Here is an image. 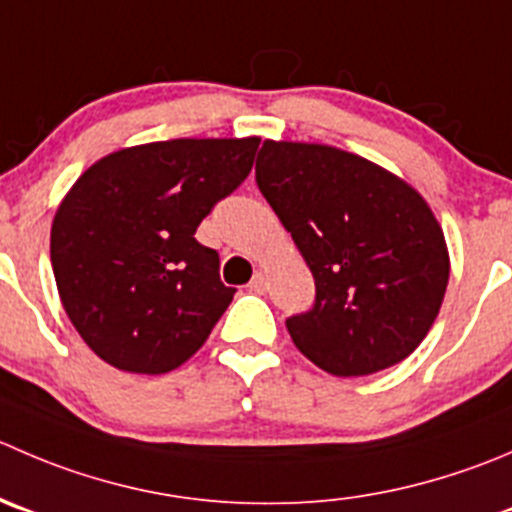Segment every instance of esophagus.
<instances>
[{
  "instance_id": "esophagus-1",
  "label": "esophagus",
  "mask_w": 512,
  "mask_h": 512,
  "mask_svg": "<svg viewBox=\"0 0 512 512\" xmlns=\"http://www.w3.org/2000/svg\"><path fill=\"white\" fill-rule=\"evenodd\" d=\"M250 287L252 292H257V295H262V292L267 290V275L265 272H255V275H252V280H250Z\"/></svg>"
}]
</instances>
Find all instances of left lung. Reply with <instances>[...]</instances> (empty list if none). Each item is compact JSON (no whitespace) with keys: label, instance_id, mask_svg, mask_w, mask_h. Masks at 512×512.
I'll return each mask as SVG.
<instances>
[{"label":"left lung","instance_id":"1","mask_svg":"<svg viewBox=\"0 0 512 512\" xmlns=\"http://www.w3.org/2000/svg\"><path fill=\"white\" fill-rule=\"evenodd\" d=\"M255 180L315 277L312 310L285 322L297 350L337 377L415 352L450 277L423 195L365 157L310 142H262Z\"/></svg>","mask_w":512,"mask_h":512}]
</instances>
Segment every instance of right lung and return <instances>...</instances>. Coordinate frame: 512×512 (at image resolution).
Masks as SVG:
<instances>
[{"instance_id":"right-lung-1","label":"right lung","mask_w":512,"mask_h":512,"mask_svg":"<svg viewBox=\"0 0 512 512\" xmlns=\"http://www.w3.org/2000/svg\"><path fill=\"white\" fill-rule=\"evenodd\" d=\"M260 140L124 147L82 172L59 202L49 252L59 300L97 357L162 375L190 360L235 287L195 232L242 185Z\"/></svg>"}]
</instances>
